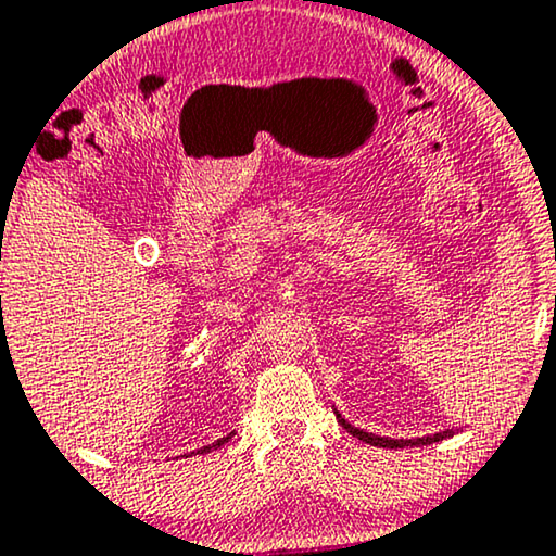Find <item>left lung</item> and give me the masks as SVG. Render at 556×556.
<instances>
[{
    "instance_id": "left-lung-1",
    "label": "left lung",
    "mask_w": 556,
    "mask_h": 556,
    "mask_svg": "<svg viewBox=\"0 0 556 556\" xmlns=\"http://www.w3.org/2000/svg\"><path fill=\"white\" fill-rule=\"evenodd\" d=\"M334 413H338V410H334ZM338 420H340V426L345 428V431H348L350 435L357 438V441H365V443H370V445H380V448H405V445H431V443L443 441V438H451V435H453V431H443V433L426 435V438H413V441H397V438H380V435H372V433L359 431V428L350 426L348 420L340 416V413H338Z\"/></svg>"
}]
</instances>
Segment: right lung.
<instances>
[{
	"mask_svg": "<svg viewBox=\"0 0 556 556\" xmlns=\"http://www.w3.org/2000/svg\"><path fill=\"white\" fill-rule=\"evenodd\" d=\"M231 435H233V433H229V435H224V438H218V441H216L214 445H203V448H201L199 453H208L211 448H216V445H224L226 441H229V438H231Z\"/></svg>",
	"mask_w": 556,
	"mask_h": 556,
	"instance_id": "obj_1",
	"label": "right lung"
}]
</instances>
